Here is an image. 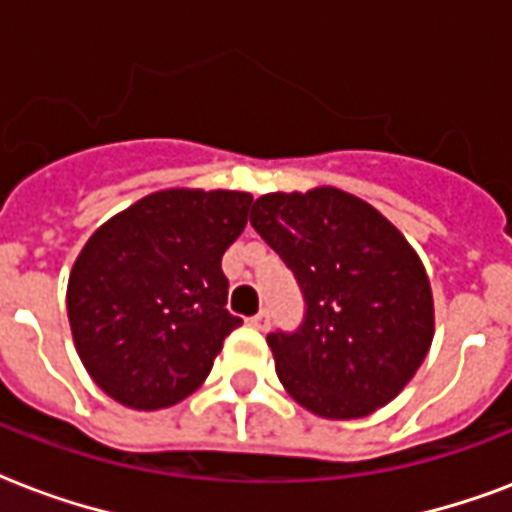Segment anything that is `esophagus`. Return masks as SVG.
<instances>
[{"label": "esophagus", "instance_id": "34e87169", "mask_svg": "<svg viewBox=\"0 0 512 512\" xmlns=\"http://www.w3.org/2000/svg\"><path fill=\"white\" fill-rule=\"evenodd\" d=\"M245 323H248L251 328H256V331H267L269 315H267V312H259V315H253V318H248Z\"/></svg>", "mask_w": 512, "mask_h": 512}]
</instances>
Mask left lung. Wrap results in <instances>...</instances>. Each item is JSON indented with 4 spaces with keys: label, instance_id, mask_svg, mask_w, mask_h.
Listing matches in <instances>:
<instances>
[{
    "label": "left lung",
    "instance_id": "obj_1",
    "mask_svg": "<svg viewBox=\"0 0 512 512\" xmlns=\"http://www.w3.org/2000/svg\"><path fill=\"white\" fill-rule=\"evenodd\" d=\"M251 224L293 269L307 301L296 334L267 336L285 392L323 419L387 406L414 379L435 334L417 251L374 205L336 186L261 194Z\"/></svg>",
    "mask_w": 512,
    "mask_h": 512
}]
</instances>
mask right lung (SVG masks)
<instances>
[{
	"instance_id": "obj_1",
	"label": "right lung",
	"mask_w": 512,
	"mask_h": 512,
	"mask_svg": "<svg viewBox=\"0 0 512 512\" xmlns=\"http://www.w3.org/2000/svg\"><path fill=\"white\" fill-rule=\"evenodd\" d=\"M253 197L162 189L95 229L66 288L74 347L117 403L157 411L189 398L243 320L229 315L221 256Z\"/></svg>"
}]
</instances>
